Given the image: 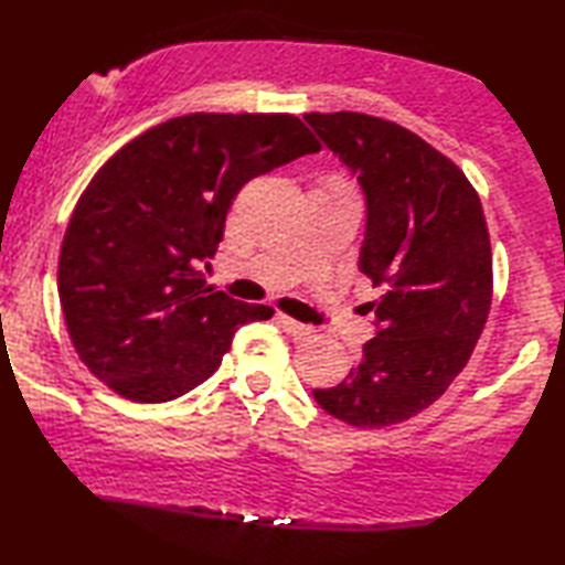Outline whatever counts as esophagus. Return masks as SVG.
<instances>
[{
  "instance_id": "esophagus-1",
  "label": "esophagus",
  "mask_w": 565,
  "mask_h": 565,
  "mask_svg": "<svg viewBox=\"0 0 565 565\" xmlns=\"http://www.w3.org/2000/svg\"><path fill=\"white\" fill-rule=\"evenodd\" d=\"M277 324H280L285 332L292 334V338H298V340L308 338V334L312 332L310 324H302L298 320H292V318H288V315H277Z\"/></svg>"
}]
</instances>
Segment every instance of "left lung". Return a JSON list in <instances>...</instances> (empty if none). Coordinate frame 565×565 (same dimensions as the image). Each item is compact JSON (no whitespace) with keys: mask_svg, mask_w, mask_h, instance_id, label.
<instances>
[{"mask_svg":"<svg viewBox=\"0 0 565 565\" xmlns=\"http://www.w3.org/2000/svg\"><path fill=\"white\" fill-rule=\"evenodd\" d=\"M358 175L367 201L360 270L377 338L338 387L315 402L352 427L414 417L467 367L491 308V243L479 193L459 166L424 138L377 116H305Z\"/></svg>","mask_w":565,"mask_h":565,"instance_id":"1","label":"left lung"}]
</instances>
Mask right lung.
Listing matches in <instances>:
<instances>
[{
	"instance_id": "add662e5",
	"label": "right lung",
	"mask_w": 565,
	"mask_h": 565,
	"mask_svg": "<svg viewBox=\"0 0 565 565\" xmlns=\"http://www.w3.org/2000/svg\"><path fill=\"white\" fill-rule=\"evenodd\" d=\"M318 151L298 116L188 114L98 168L58 255L68 338L96 380L131 402L175 399L221 367L241 324L273 318L205 270L237 191Z\"/></svg>"
}]
</instances>
